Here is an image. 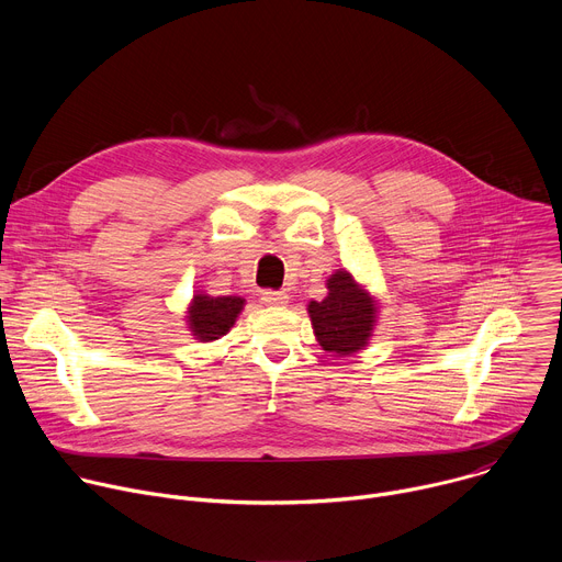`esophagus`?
<instances>
[{"label":"esophagus","instance_id":"obj_1","mask_svg":"<svg viewBox=\"0 0 562 562\" xmlns=\"http://www.w3.org/2000/svg\"><path fill=\"white\" fill-rule=\"evenodd\" d=\"M262 302L267 306H284L289 302V295H286V291H265Z\"/></svg>","mask_w":562,"mask_h":562}]
</instances>
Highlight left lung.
I'll return each instance as SVG.
<instances>
[{
    "instance_id": "1",
    "label": "left lung",
    "mask_w": 562,
    "mask_h": 562,
    "mask_svg": "<svg viewBox=\"0 0 562 562\" xmlns=\"http://www.w3.org/2000/svg\"><path fill=\"white\" fill-rule=\"evenodd\" d=\"M327 289L325 300H311L306 306L315 340L334 356L358 353L373 336L378 300L347 269L329 276Z\"/></svg>"
}]
</instances>
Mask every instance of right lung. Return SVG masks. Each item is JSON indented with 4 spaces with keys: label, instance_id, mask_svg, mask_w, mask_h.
<instances>
[{
    "label": "right lung",
    "instance_id": "1",
    "mask_svg": "<svg viewBox=\"0 0 562 562\" xmlns=\"http://www.w3.org/2000/svg\"><path fill=\"white\" fill-rule=\"evenodd\" d=\"M245 297L239 295H209L198 291L187 311L189 331L200 342L220 340L231 331L237 315L245 308Z\"/></svg>",
    "mask_w": 562,
    "mask_h": 562
}]
</instances>
